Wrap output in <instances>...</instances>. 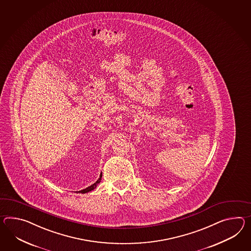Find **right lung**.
Masks as SVG:
<instances>
[{"instance_id":"1","label":"right lung","mask_w":251,"mask_h":251,"mask_svg":"<svg viewBox=\"0 0 251 251\" xmlns=\"http://www.w3.org/2000/svg\"><path fill=\"white\" fill-rule=\"evenodd\" d=\"M101 177H102V173H100V177H99L98 179H97V181H96L95 183L92 184L91 186H89L88 188H86L84 190H80V191H78V192H80V193H87V192H90V191H92V190H94V189L98 186V184L100 182V180H101Z\"/></svg>"}]
</instances>
